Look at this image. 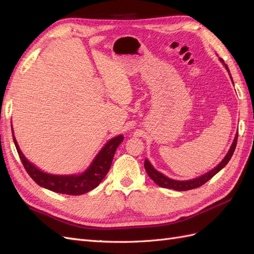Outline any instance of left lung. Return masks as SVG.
Listing matches in <instances>:
<instances>
[{
  "label": "left lung",
  "mask_w": 254,
  "mask_h": 254,
  "mask_svg": "<svg viewBox=\"0 0 254 254\" xmlns=\"http://www.w3.org/2000/svg\"><path fill=\"white\" fill-rule=\"evenodd\" d=\"M219 59H220L221 63L224 64V65L227 68V71L230 74L228 65L224 63V60H222L221 58H219ZM230 76H231V74H230ZM231 79H232V77H231ZM232 82H233V80H232ZM237 136H238V132L236 133L234 140H233V143L231 145V147H230V149H229L228 153L226 155V157L224 158V160H222L221 162L216 167H214L213 170L210 171L209 173H206V174H204V175H202L200 177H197V178H194V179H191V180L179 181V180H174V179L168 178V177L164 176L163 174H161L160 172L155 170V168H153V166L150 164V162H149L147 159L145 160V163H144L145 170H146V172H147L148 176L150 177V179L153 182H155L156 184H158V186L161 187V188L172 189V190H193V189L199 188V187H201L202 184H204L206 181H209L212 178V177H214L220 170H222V168H224L228 164V162L230 161V159H231L233 152L235 150L236 143H237Z\"/></svg>",
  "instance_id": "8db88e82"
}]
</instances>
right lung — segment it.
Segmentation results:
<instances>
[{"instance_id":"add662e5","label":"right lung","mask_w":254,"mask_h":254,"mask_svg":"<svg viewBox=\"0 0 254 254\" xmlns=\"http://www.w3.org/2000/svg\"><path fill=\"white\" fill-rule=\"evenodd\" d=\"M12 137L23 166H24L27 174L32 177V179L37 184H39L40 187L44 189L55 191V193L73 196L86 194L88 191L95 189L102 182L107 173L110 170L115 150H117L119 145L124 140V136L120 134L107 142L101 151L97 153L94 160L92 161L90 166L82 174L63 176L44 173L39 168H37L23 155L13 134Z\"/></svg>"}]
</instances>
